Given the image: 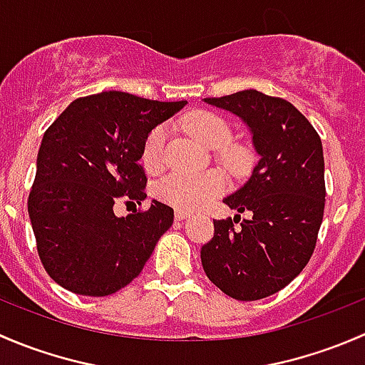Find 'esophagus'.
<instances>
[{"label":"esophagus","instance_id":"34e87169","mask_svg":"<svg viewBox=\"0 0 365 365\" xmlns=\"http://www.w3.org/2000/svg\"><path fill=\"white\" fill-rule=\"evenodd\" d=\"M192 215V212H189V210H185V208H176L175 210V219L176 220H183V219H187V217H190Z\"/></svg>","mask_w":365,"mask_h":365}]
</instances>
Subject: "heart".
Instances as JSON below:
<instances>
[{"instance_id": "obj_1", "label": "heart", "mask_w": 365, "mask_h": 365, "mask_svg": "<svg viewBox=\"0 0 365 365\" xmlns=\"http://www.w3.org/2000/svg\"><path fill=\"white\" fill-rule=\"evenodd\" d=\"M183 127L201 141L206 148L219 150V159L231 169H238L247 162V152L242 146H227L233 139V128L222 116L210 111H196L182 120ZM168 127L153 128L143 145L141 160L146 171L157 173L165 164ZM224 189V176L219 171L171 173L157 183V194L162 201L187 210L203 208Z\"/></svg>"}]
</instances>
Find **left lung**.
<instances>
[{
  "mask_svg": "<svg viewBox=\"0 0 365 365\" xmlns=\"http://www.w3.org/2000/svg\"><path fill=\"white\" fill-rule=\"evenodd\" d=\"M205 102L249 125L259 160L249 182L224 200L251 217L213 220L201 263L227 297L259 300L288 286L314 252L327 194L322 139L284 98L244 90Z\"/></svg>",
  "mask_w": 365,
  "mask_h": 365,
  "instance_id": "8db88e82",
  "label": "left lung"
}]
</instances>
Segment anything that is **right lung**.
Wrapping results in <instances>:
<instances>
[{
	"mask_svg": "<svg viewBox=\"0 0 365 365\" xmlns=\"http://www.w3.org/2000/svg\"><path fill=\"white\" fill-rule=\"evenodd\" d=\"M104 91L76 98L46 130L28 197L36 251L68 292L108 297L141 274L173 224L171 206L114 215V203L146 197L143 145L185 106Z\"/></svg>",
	"mask_w": 365,
	"mask_h": 365,
	"instance_id": "add662e5",
	"label": "right lung"
}]
</instances>
